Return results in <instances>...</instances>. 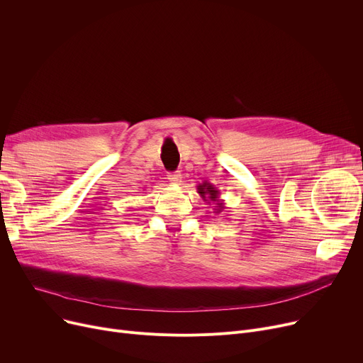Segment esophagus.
Instances as JSON below:
<instances>
[{
    "mask_svg": "<svg viewBox=\"0 0 363 363\" xmlns=\"http://www.w3.org/2000/svg\"><path fill=\"white\" fill-rule=\"evenodd\" d=\"M167 179L170 181V184H175V185H179L181 184V174L179 172H170V174H167Z\"/></svg>",
    "mask_w": 363,
    "mask_h": 363,
    "instance_id": "34e87169",
    "label": "esophagus"
}]
</instances>
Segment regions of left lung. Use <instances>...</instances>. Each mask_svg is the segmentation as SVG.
I'll return each mask as SVG.
<instances>
[{
  "instance_id": "1",
  "label": "left lung",
  "mask_w": 363,
  "mask_h": 363,
  "mask_svg": "<svg viewBox=\"0 0 363 363\" xmlns=\"http://www.w3.org/2000/svg\"><path fill=\"white\" fill-rule=\"evenodd\" d=\"M197 193L200 197L207 203V204H213V213H220L223 208V200H220V193L219 189L212 185L211 182H203L197 185Z\"/></svg>"
}]
</instances>
